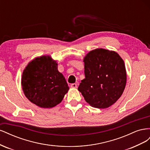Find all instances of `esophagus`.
<instances>
[{"mask_svg":"<svg viewBox=\"0 0 150 150\" xmlns=\"http://www.w3.org/2000/svg\"><path fill=\"white\" fill-rule=\"evenodd\" d=\"M71 87L72 88H77V84L76 83H73L71 84Z\"/></svg>","mask_w":150,"mask_h":150,"instance_id":"34e87169","label":"esophagus"}]
</instances>
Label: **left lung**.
I'll return each instance as SVG.
<instances>
[{
    "instance_id": "left-lung-1",
    "label": "left lung",
    "mask_w": 150,
    "mask_h": 150,
    "mask_svg": "<svg viewBox=\"0 0 150 150\" xmlns=\"http://www.w3.org/2000/svg\"><path fill=\"white\" fill-rule=\"evenodd\" d=\"M85 78L78 91L91 106L105 109L121 96L126 83L124 61L116 52L97 48L83 59Z\"/></svg>"
}]
</instances>
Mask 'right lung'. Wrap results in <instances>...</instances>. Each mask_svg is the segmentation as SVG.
I'll return each mask as SVG.
<instances>
[{
  "label": "right lung",
  "instance_id": "obj_1",
  "mask_svg": "<svg viewBox=\"0 0 150 150\" xmlns=\"http://www.w3.org/2000/svg\"><path fill=\"white\" fill-rule=\"evenodd\" d=\"M58 64L50 56L35 57L22 72L21 85L25 97L40 108H51L59 104L69 89L58 71Z\"/></svg>",
  "mask_w": 150,
  "mask_h": 150
}]
</instances>
